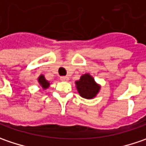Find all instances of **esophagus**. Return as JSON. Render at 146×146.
<instances>
[{"label":"esophagus","instance_id":"34e87169","mask_svg":"<svg viewBox=\"0 0 146 146\" xmlns=\"http://www.w3.org/2000/svg\"><path fill=\"white\" fill-rule=\"evenodd\" d=\"M68 79H69V78L67 77V76H62V77H60V80L61 81H64V82H67V81H68Z\"/></svg>","mask_w":146,"mask_h":146}]
</instances>
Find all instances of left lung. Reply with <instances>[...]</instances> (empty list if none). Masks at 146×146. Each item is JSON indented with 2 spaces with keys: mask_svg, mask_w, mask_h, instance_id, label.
Masks as SVG:
<instances>
[{
  "mask_svg": "<svg viewBox=\"0 0 146 146\" xmlns=\"http://www.w3.org/2000/svg\"><path fill=\"white\" fill-rule=\"evenodd\" d=\"M77 89L80 96L86 99H92L96 96L100 90L99 86L90 74H84L79 81L76 82Z\"/></svg>",
  "mask_w": 146,
  "mask_h": 146,
  "instance_id": "8db88e82",
  "label": "left lung"
}]
</instances>
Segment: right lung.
Instances as JSON below:
<instances>
[{
    "label": "right lung",
    "instance_id": "add662e5",
    "mask_svg": "<svg viewBox=\"0 0 146 146\" xmlns=\"http://www.w3.org/2000/svg\"><path fill=\"white\" fill-rule=\"evenodd\" d=\"M38 82H39V83L41 84V86L43 87V88H47L48 86H49V85H50V83L48 82L45 79V77L44 76H42V75H41L40 77H39V78H38Z\"/></svg>",
    "mask_w": 146,
    "mask_h": 146
}]
</instances>
